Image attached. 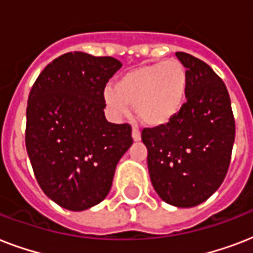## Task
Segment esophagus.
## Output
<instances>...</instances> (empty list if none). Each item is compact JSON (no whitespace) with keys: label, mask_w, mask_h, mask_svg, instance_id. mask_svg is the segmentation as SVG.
<instances>
[{"label":"esophagus","mask_w":253,"mask_h":253,"mask_svg":"<svg viewBox=\"0 0 253 253\" xmlns=\"http://www.w3.org/2000/svg\"><path fill=\"white\" fill-rule=\"evenodd\" d=\"M132 139H134L135 142H139V140L142 139V134H140V130H139L136 126L132 128Z\"/></svg>","instance_id":"34e87169"}]
</instances>
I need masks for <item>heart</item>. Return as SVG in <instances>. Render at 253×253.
Masks as SVG:
<instances>
[{"mask_svg":"<svg viewBox=\"0 0 253 253\" xmlns=\"http://www.w3.org/2000/svg\"><path fill=\"white\" fill-rule=\"evenodd\" d=\"M188 84V72L180 61H160L123 73L105 91V101L115 115H126L128 106H135L144 125L162 127L181 111Z\"/></svg>","mask_w":253,"mask_h":253,"instance_id":"obj_1","label":"heart"}]
</instances>
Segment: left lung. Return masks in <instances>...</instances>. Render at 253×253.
<instances>
[{"label":"left lung","mask_w":253,"mask_h":253,"mask_svg":"<svg viewBox=\"0 0 253 253\" xmlns=\"http://www.w3.org/2000/svg\"><path fill=\"white\" fill-rule=\"evenodd\" d=\"M188 72L186 101L168 125L143 128L151 182L163 201L193 208L216 192L227 174L235 119L227 87L200 59L176 52Z\"/></svg>","instance_id":"obj_1"}]
</instances>
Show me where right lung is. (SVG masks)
<instances>
[{
	"instance_id": "right-lung-1",
	"label": "right lung",
	"mask_w": 253,
	"mask_h": 253,
	"mask_svg": "<svg viewBox=\"0 0 253 253\" xmlns=\"http://www.w3.org/2000/svg\"><path fill=\"white\" fill-rule=\"evenodd\" d=\"M121 67L111 56L64 53L30 90L26 150L42 190L67 210L105 200L115 167L132 144L130 125L107 122L103 113L105 86Z\"/></svg>"
}]
</instances>
